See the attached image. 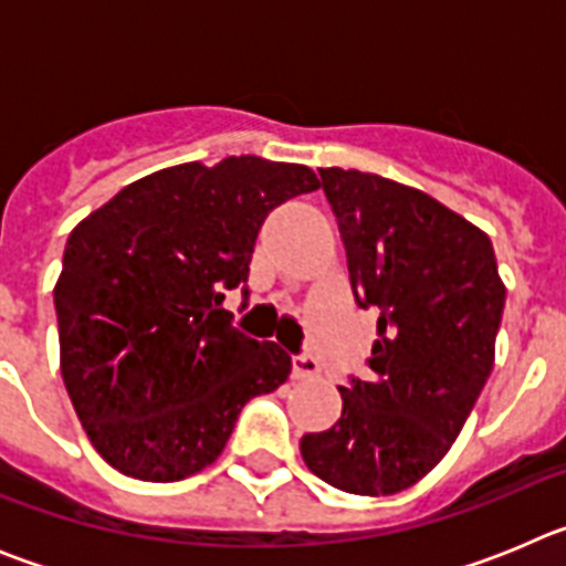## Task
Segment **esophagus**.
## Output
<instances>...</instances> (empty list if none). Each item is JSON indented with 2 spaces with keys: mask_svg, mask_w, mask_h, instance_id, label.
Segmentation results:
<instances>
[{
  "mask_svg": "<svg viewBox=\"0 0 566 566\" xmlns=\"http://www.w3.org/2000/svg\"><path fill=\"white\" fill-rule=\"evenodd\" d=\"M292 374H294V379L317 377V374H319L317 357H314V354H308V352L294 354V357H292Z\"/></svg>",
  "mask_w": 566,
  "mask_h": 566,
  "instance_id": "esophagus-1",
  "label": "esophagus"
}]
</instances>
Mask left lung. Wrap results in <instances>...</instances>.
I'll list each match as a JSON object with an SVG mask.
<instances>
[{"label": "left lung", "mask_w": 566, "mask_h": 566, "mask_svg": "<svg viewBox=\"0 0 566 566\" xmlns=\"http://www.w3.org/2000/svg\"><path fill=\"white\" fill-rule=\"evenodd\" d=\"M359 308H377L368 377L339 385L343 413L300 453L332 488L388 496L437 468L490 371L504 312L493 243L419 189L319 169Z\"/></svg>", "instance_id": "obj_1"}]
</instances>
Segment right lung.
Returning <instances> with one entry per match:
<instances>
[{
	"mask_svg": "<svg viewBox=\"0 0 566 566\" xmlns=\"http://www.w3.org/2000/svg\"><path fill=\"white\" fill-rule=\"evenodd\" d=\"M303 164L229 155L153 172L67 238L53 303L62 377L90 442L124 476L178 482L221 457L240 408L292 374L232 326L274 207L314 192Z\"/></svg>",
	"mask_w": 566,
	"mask_h": 566,
	"instance_id": "obj_1",
	"label": "right lung"
}]
</instances>
